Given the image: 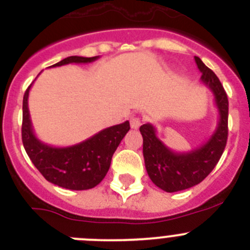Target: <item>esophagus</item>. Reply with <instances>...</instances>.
Segmentation results:
<instances>
[{
    "label": "esophagus",
    "mask_w": 250,
    "mask_h": 250,
    "mask_svg": "<svg viewBox=\"0 0 250 250\" xmlns=\"http://www.w3.org/2000/svg\"><path fill=\"white\" fill-rule=\"evenodd\" d=\"M141 125V119L140 116H136V115H134V116H131L130 118V126L132 127V129H139Z\"/></svg>",
    "instance_id": "34e87169"
}]
</instances>
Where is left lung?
Returning a JSON list of instances; mask_svg holds the SVG:
<instances>
[{"instance_id": "1", "label": "left lung", "mask_w": 250, "mask_h": 250, "mask_svg": "<svg viewBox=\"0 0 250 250\" xmlns=\"http://www.w3.org/2000/svg\"><path fill=\"white\" fill-rule=\"evenodd\" d=\"M200 81L210 90L219 112V121L213 135L204 144L187 152H176L158 138L151 124L140 126L143 135V154L145 167L151 182L167 193L185 190L203 182L218 164L228 139V96L219 79L204 65L198 56L194 57Z\"/></svg>"}]
</instances>
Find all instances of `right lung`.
<instances>
[{"instance_id":"right-lung-1","label":"right lung","mask_w":250,"mask_h":250,"mask_svg":"<svg viewBox=\"0 0 250 250\" xmlns=\"http://www.w3.org/2000/svg\"><path fill=\"white\" fill-rule=\"evenodd\" d=\"M95 57L70 56L51 67L67 63H90ZM23 95L22 105V143L28 158L47 182L70 190H87L100 184L109 171L111 158L119 144L130 130L129 121L106 127L91 138L71 146L57 147L45 144L34 132L28 110V94Z\"/></svg>"}]
</instances>
